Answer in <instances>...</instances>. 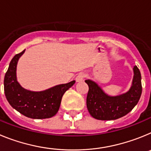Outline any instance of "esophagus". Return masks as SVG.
<instances>
[{
  "label": "esophagus",
  "instance_id": "34e87169",
  "mask_svg": "<svg viewBox=\"0 0 151 151\" xmlns=\"http://www.w3.org/2000/svg\"><path fill=\"white\" fill-rule=\"evenodd\" d=\"M85 78V74L83 73H80L77 75L76 78V82H82L83 81L84 78Z\"/></svg>",
  "mask_w": 151,
  "mask_h": 151
}]
</instances>
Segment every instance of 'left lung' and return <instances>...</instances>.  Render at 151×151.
Instances as JSON below:
<instances>
[{
    "label": "left lung",
    "instance_id": "1",
    "mask_svg": "<svg viewBox=\"0 0 151 151\" xmlns=\"http://www.w3.org/2000/svg\"><path fill=\"white\" fill-rule=\"evenodd\" d=\"M134 69L132 86L122 95L110 97L91 80H85L88 85L86 99L88 110L93 118L99 120H113L124 116L138 104L142 92L141 76L136 66Z\"/></svg>",
    "mask_w": 151,
    "mask_h": 151
}]
</instances>
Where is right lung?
<instances>
[{
	"label": "right lung",
	"instance_id": "1",
	"mask_svg": "<svg viewBox=\"0 0 151 151\" xmlns=\"http://www.w3.org/2000/svg\"><path fill=\"white\" fill-rule=\"evenodd\" d=\"M25 50L11 60L4 76V93L9 104L15 110L32 119L50 118L57 114L64 93L75 84V81L57 85L44 91L26 90L17 81V64Z\"/></svg>",
	"mask_w": 151,
	"mask_h": 151
}]
</instances>
